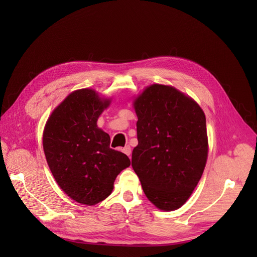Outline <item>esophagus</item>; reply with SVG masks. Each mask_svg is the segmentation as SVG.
Wrapping results in <instances>:
<instances>
[{
	"mask_svg": "<svg viewBox=\"0 0 257 257\" xmlns=\"http://www.w3.org/2000/svg\"><path fill=\"white\" fill-rule=\"evenodd\" d=\"M122 151H123V153H125V154L127 155V157H130L131 153H132V149H131L130 146H126L125 148H123Z\"/></svg>",
	"mask_w": 257,
	"mask_h": 257,
	"instance_id": "34e87169",
	"label": "esophagus"
}]
</instances>
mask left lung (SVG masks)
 <instances>
[{"instance_id":"obj_1","label":"left lung","mask_w":257,"mask_h":257,"mask_svg":"<svg viewBox=\"0 0 257 257\" xmlns=\"http://www.w3.org/2000/svg\"><path fill=\"white\" fill-rule=\"evenodd\" d=\"M138 145L132 166L147 198L163 211L182 207L198 184L208 159L204 110L175 87L153 83L138 94Z\"/></svg>"}]
</instances>
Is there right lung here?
Listing matches in <instances>:
<instances>
[{"instance_id":"obj_1","label":"right lung","mask_w":257,"mask_h":257,"mask_svg":"<svg viewBox=\"0 0 257 257\" xmlns=\"http://www.w3.org/2000/svg\"><path fill=\"white\" fill-rule=\"evenodd\" d=\"M111 97L93 89L75 90L54 108L45 124L43 148L58 185L67 196L94 206L110 195L116 176L131 165L127 155L109 147L97 120Z\"/></svg>"}]
</instances>
